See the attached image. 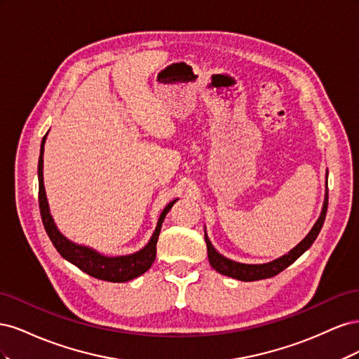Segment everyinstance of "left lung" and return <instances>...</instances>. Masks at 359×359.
Masks as SVG:
<instances>
[{
	"label": "left lung",
	"instance_id": "left-lung-1",
	"mask_svg": "<svg viewBox=\"0 0 359 359\" xmlns=\"http://www.w3.org/2000/svg\"><path fill=\"white\" fill-rule=\"evenodd\" d=\"M328 175V172H327ZM328 184V182H327ZM327 208H328V189L327 193H325V199H323V206L319 219L314 223V226L311 227V231L307 233V236L304 240L293 247L289 253L283 255L278 259L271 260L268 264H241V262H235L232 259H227L223 255H220L217 250L214 248V245L211 244L208 235H206L205 231V243H206V250H208V260L211 266L220 273L223 276L232 277L236 280L241 281H256V280H262V278H269L274 277L278 273H281L285 268H287L289 265H292L295 260L307 250L311 247V244L316 240L323 222H325V215H327Z\"/></svg>",
	"mask_w": 359,
	"mask_h": 359
}]
</instances>
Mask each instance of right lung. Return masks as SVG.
Here are the masks:
<instances>
[{
  "instance_id": "right-lung-1",
  "label": "right lung",
  "mask_w": 359,
  "mask_h": 359,
  "mask_svg": "<svg viewBox=\"0 0 359 359\" xmlns=\"http://www.w3.org/2000/svg\"><path fill=\"white\" fill-rule=\"evenodd\" d=\"M49 133V132H48ZM48 133L45 135L40 145V157H39V166H37V177H39V205H40V214L43 226H45L46 233L50 238L53 247L57 248V252L69 260L70 264L82 269L91 277H95L99 280L104 281H112V283H124V281L133 280L151 268L156 260V252H157V240L160 235V229L163 220H165L166 214L173 206L178 199H173L169 202L165 210L161 211L158 222L156 226V231L151 235L149 241L145 247H142L137 252L132 255H124V256H104L97 252V250L76 244L70 241L69 238L64 236L60 229L57 227L55 222H53V217L50 215L49 203L46 198V190H45V181H43V154H45V144Z\"/></svg>"
}]
</instances>
